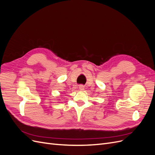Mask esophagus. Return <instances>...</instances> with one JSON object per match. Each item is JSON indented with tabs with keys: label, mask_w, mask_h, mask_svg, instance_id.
<instances>
[{
	"label": "esophagus",
	"mask_w": 155,
	"mask_h": 155,
	"mask_svg": "<svg viewBox=\"0 0 155 155\" xmlns=\"http://www.w3.org/2000/svg\"><path fill=\"white\" fill-rule=\"evenodd\" d=\"M84 88H85V87H84V86L83 85H80L79 86V89L80 91H83L84 90Z\"/></svg>",
	"instance_id": "1"
}]
</instances>
